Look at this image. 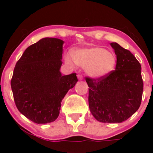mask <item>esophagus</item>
<instances>
[{"label": "esophagus", "mask_w": 153, "mask_h": 153, "mask_svg": "<svg viewBox=\"0 0 153 153\" xmlns=\"http://www.w3.org/2000/svg\"><path fill=\"white\" fill-rule=\"evenodd\" d=\"M78 78L80 80H82V79H83V78H82V75L81 74H78Z\"/></svg>", "instance_id": "1"}]
</instances>
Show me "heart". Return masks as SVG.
Listing matches in <instances>:
<instances>
[{
  "label": "heart",
  "instance_id": "1",
  "mask_svg": "<svg viewBox=\"0 0 153 153\" xmlns=\"http://www.w3.org/2000/svg\"><path fill=\"white\" fill-rule=\"evenodd\" d=\"M75 62L86 68V72L94 78L106 76L114 69L117 59L114 54L101 47H91L76 51L73 54ZM66 62L72 64V59L67 57Z\"/></svg>",
  "mask_w": 153,
  "mask_h": 153
}]
</instances>
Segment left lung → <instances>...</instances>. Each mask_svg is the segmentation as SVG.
<instances>
[{"mask_svg": "<svg viewBox=\"0 0 153 153\" xmlns=\"http://www.w3.org/2000/svg\"><path fill=\"white\" fill-rule=\"evenodd\" d=\"M110 45L117 55L114 71L101 78H85L89 87V108L100 122L121 123L134 114L141 104V65L119 44Z\"/></svg>", "mask_w": 153, "mask_h": 153, "instance_id": "obj_1", "label": "left lung"}]
</instances>
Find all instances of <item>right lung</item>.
<instances>
[{"instance_id": "1", "label": "right lung", "mask_w": 153, "mask_h": 153, "mask_svg": "<svg viewBox=\"0 0 153 153\" xmlns=\"http://www.w3.org/2000/svg\"><path fill=\"white\" fill-rule=\"evenodd\" d=\"M57 38H43L26 48L16 64L10 85L17 108L36 124L54 122L61 102L78 82L76 73L62 75V45Z\"/></svg>"}]
</instances>
